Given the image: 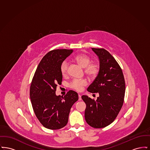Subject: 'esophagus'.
<instances>
[{"label": "esophagus", "instance_id": "obj_1", "mask_svg": "<svg viewBox=\"0 0 150 150\" xmlns=\"http://www.w3.org/2000/svg\"><path fill=\"white\" fill-rule=\"evenodd\" d=\"M79 100H81V96L80 94H79Z\"/></svg>", "mask_w": 150, "mask_h": 150}]
</instances>
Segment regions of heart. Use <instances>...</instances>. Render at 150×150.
Returning a JSON list of instances; mask_svg holds the SVG:
<instances>
[{"label": "heart", "instance_id": "b5f03b06", "mask_svg": "<svg viewBox=\"0 0 150 150\" xmlns=\"http://www.w3.org/2000/svg\"><path fill=\"white\" fill-rule=\"evenodd\" d=\"M83 68H85L86 74L90 78H94L97 76L99 72V65L95 62H91V59L86 54L81 53L75 56L74 58ZM69 63L67 61H64L60 66V71L63 76H66L67 74ZM87 84V82L84 79H74L71 83V87L72 89L80 91L84 86Z\"/></svg>", "mask_w": 150, "mask_h": 150}]
</instances>
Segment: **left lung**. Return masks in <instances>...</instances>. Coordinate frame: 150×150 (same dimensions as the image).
Here are the masks:
<instances>
[{"mask_svg": "<svg viewBox=\"0 0 150 150\" xmlns=\"http://www.w3.org/2000/svg\"><path fill=\"white\" fill-rule=\"evenodd\" d=\"M98 57L100 69L97 76L87 91L98 93L96 100L81 96L86 103L85 119L94 128H104L114 121L121 110L125 91V80L120 66L113 56L102 48H92Z\"/></svg>", "mask_w": 150, "mask_h": 150, "instance_id": "1", "label": "left lung"}]
</instances>
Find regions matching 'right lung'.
<instances>
[{
  "label": "right lung",
  "mask_w": 150,
  "mask_h": 150,
  "mask_svg": "<svg viewBox=\"0 0 150 150\" xmlns=\"http://www.w3.org/2000/svg\"><path fill=\"white\" fill-rule=\"evenodd\" d=\"M72 50H56L43 57L36 70L30 86V96L38 119L46 128L56 130L67 124L70 109L78 100V93L69 91L64 97L57 96V85L62 75L60 66Z\"/></svg>",
  "instance_id": "obj_1"
}]
</instances>
